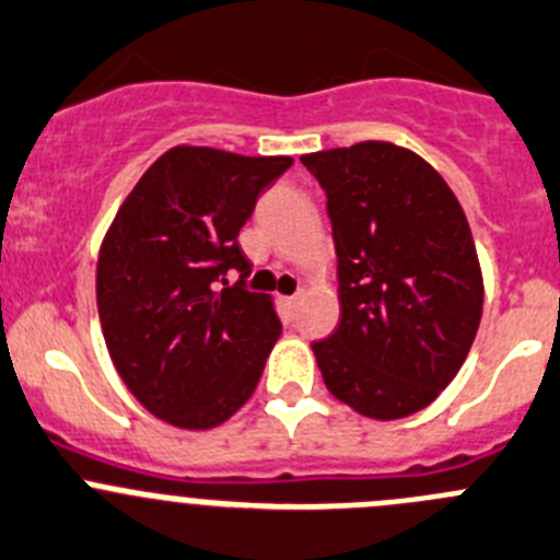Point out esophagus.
<instances>
[{
	"instance_id": "esophagus-1",
	"label": "esophagus",
	"mask_w": 560,
	"mask_h": 560,
	"mask_svg": "<svg viewBox=\"0 0 560 560\" xmlns=\"http://www.w3.org/2000/svg\"><path fill=\"white\" fill-rule=\"evenodd\" d=\"M283 305L289 307V311H294V307L300 305V294H294V296H283Z\"/></svg>"
}]
</instances>
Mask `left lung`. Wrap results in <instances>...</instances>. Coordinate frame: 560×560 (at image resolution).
I'll return each mask as SVG.
<instances>
[{"label": "left lung", "instance_id": "obj_1", "mask_svg": "<svg viewBox=\"0 0 560 560\" xmlns=\"http://www.w3.org/2000/svg\"><path fill=\"white\" fill-rule=\"evenodd\" d=\"M327 195L340 324L313 343L324 385L354 412L396 420L451 385L476 340L483 280L459 200L393 142L302 156Z\"/></svg>", "mask_w": 560, "mask_h": 560}]
</instances>
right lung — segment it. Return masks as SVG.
<instances>
[{
    "label": "right lung",
    "mask_w": 560,
    "mask_h": 560,
    "mask_svg": "<svg viewBox=\"0 0 560 560\" xmlns=\"http://www.w3.org/2000/svg\"><path fill=\"white\" fill-rule=\"evenodd\" d=\"M294 164L217 148H170L145 170L98 253L106 349L137 401L178 429H214L258 385L280 338L266 294L247 291L238 231ZM228 270L243 280L231 287Z\"/></svg>",
    "instance_id": "obj_1"
}]
</instances>
